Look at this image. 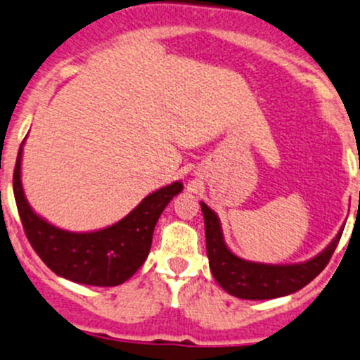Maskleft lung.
Segmentation results:
<instances>
[{
	"mask_svg": "<svg viewBox=\"0 0 360 360\" xmlns=\"http://www.w3.org/2000/svg\"><path fill=\"white\" fill-rule=\"evenodd\" d=\"M207 236V255L210 270L219 285L239 299L262 301L289 295L301 290L325 270L331 255L337 250L342 231L321 255L301 264H262L244 262L225 246L222 229L217 215L201 203Z\"/></svg>",
	"mask_w": 360,
	"mask_h": 360,
	"instance_id": "left-lung-1",
	"label": "left lung"
}]
</instances>
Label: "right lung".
Masks as SVG:
<instances>
[{
  "label": "right lung",
  "instance_id": "add662e5",
  "mask_svg": "<svg viewBox=\"0 0 360 360\" xmlns=\"http://www.w3.org/2000/svg\"><path fill=\"white\" fill-rule=\"evenodd\" d=\"M20 162L22 145L13 171V193L30 246L54 274L85 285L114 287L135 274L147 259L160 213L183 191V184L174 183L148 195L117 224L97 232L77 234L47 224L32 212L23 196Z\"/></svg>",
  "mask_w": 360,
  "mask_h": 360
}]
</instances>
